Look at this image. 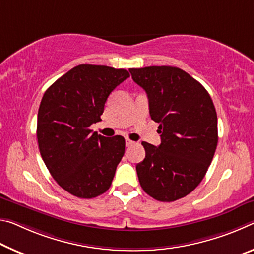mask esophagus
I'll return each mask as SVG.
<instances>
[{
	"instance_id": "obj_1",
	"label": "esophagus",
	"mask_w": 254,
	"mask_h": 254,
	"mask_svg": "<svg viewBox=\"0 0 254 254\" xmlns=\"http://www.w3.org/2000/svg\"><path fill=\"white\" fill-rule=\"evenodd\" d=\"M125 142H126V146L127 147H129V146H131V145L135 144V142H132V140H130L129 138H126V140H125Z\"/></svg>"
}]
</instances>
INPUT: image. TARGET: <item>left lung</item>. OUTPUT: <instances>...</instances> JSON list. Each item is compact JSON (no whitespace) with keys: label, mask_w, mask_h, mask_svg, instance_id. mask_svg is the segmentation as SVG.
<instances>
[{"label":"left lung","mask_w":254,"mask_h":254,"mask_svg":"<svg viewBox=\"0 0 254 254\" xmlns=\"http://www.w3.org/2000/svg\"><path fill=\"white\" fill-rule=\"evenodd\" d=\"M145 90L149 115L159 123V146L143 142L145 159L136 165L143 190L159 201L186 197L200 184L217 147V115L207 90L181 68H130Z\"/></svg>","instance_id":"1"}]
</instances>
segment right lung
Here are the masks:
<instances>
[{
    "instance_id": "right-lung-1",
    "label": "right lung",
    "mask_w": 254,
    "mask_h": 254,
    "mask_svg": "<svg viewBox=\"0 0 254 254\" xmlns=\"http://www.w3.org/2000/svg\"><path fill=\"white\" fill-rule=\"evenodd\" d=\"M129 77L126 69L81 64L46 90L38 110L37 139L48 171L78 198H94L110 188L125 154V138L90 129L109 94Z\"/></svg>"
}]
</instances>
